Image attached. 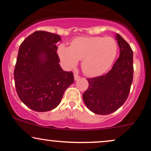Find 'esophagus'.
I'll use <instances>...</instances> for the list:
<instances>
[{
	"label": "esophagus",
	"instance_id": "esophagus-1",
	"mask_svg": "<svg viewBox=\"0 0 151 151\" xmlns=\"http://www.w3.org/2000/svg\"><path fill=\"white\" fill-rule=\"evenodd\" d=\"M74 80H77L78 79L80 78V76H79L77 74H74Z\"/></svg>",
	"mask_w": 151,
	"mask_h": 151
}]
</instances>
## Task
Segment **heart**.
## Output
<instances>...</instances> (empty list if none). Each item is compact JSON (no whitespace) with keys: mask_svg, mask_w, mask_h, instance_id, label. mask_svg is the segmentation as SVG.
<instances>
[{"mask_svg":"<svg viewBox=\"0 0 151 151\" xmlns=\"http://www.w3.org/2000/svg\"><path fill=\"white\" fill-rule=\"evenodd\" d=\"M118 50L114 38L101 36L77 37L69 47L61 44L58 47V55L66 66L73 67L82 60V71L88 77H97L109 70Z\"/></svg>","mask_w":151,"mask_h":151,"instance_id":"1","label":"heart"}]
</instances>
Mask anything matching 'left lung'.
<instances>
[{"instance_id":"8db88e82","label":"left lung","mask_w":151,"mask_h":151,"mask_svg":"<svg viewBox=\"0 0 151 151\" xmlns=\"http://www.w3.org/2000/svg\"><path fill=\"white\" fill-rule=\"evenodd\" d=\"M120 55L111 69L99 77L88 78L89 87L82 98L93 113L107 115L124 104L129 94L133 80V51L119 34L116 35Z\"/></svg>"}]
</instances>
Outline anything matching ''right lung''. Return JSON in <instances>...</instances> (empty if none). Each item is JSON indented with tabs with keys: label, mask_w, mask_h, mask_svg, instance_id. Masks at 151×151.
<instances>
[{
	"label": "right lung",
	"mask_w": 151,
	"mask_h": 151,
	"mask_svg": "<svg viewBox=\"0 0 151 151\" xmlns=\"http://www.w3.org/2000/svg\"><path fill=\"white\" fill-rule=\"evenodd\" d=\"M58 35L36 31L22 42L14 69L20 100L32 110L45 112L60 104L65 90L74 82L72 71L61 69L55 44Z\"/></svg>",
	"instance_id": "add662e5"
}]
</instances>
